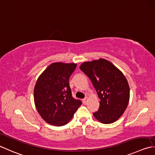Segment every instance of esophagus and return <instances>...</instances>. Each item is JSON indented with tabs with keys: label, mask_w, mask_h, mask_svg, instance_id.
<instances>
[{
	"label": "esophagus",
	"mask_w": 155,
	"mask_h": 155,
	"mask_svg": "<svg viewBox=\"0 0 155 155\" xmlns=\"http://www.w3.org/2000/svg\"><path fill=\"white\" fill-rule=\"evenodd\" d=\"M88 100H89V98H88L87 97H86L83 99V103H84V104H87Z\"/></svg>",
	"instance_id": "1"
}]
</instances>
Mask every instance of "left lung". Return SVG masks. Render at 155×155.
<instances>
[{
    "label": "left lung",
    "instance_id": "1",
    "mask_svg": "<svg viewBox=\"0 0 155 155\" xmlns=\"http://www.w3.org/2000/svg\"><path fill=\"white\" fill-rule=\"evenodd\" d=\"M80 69L91 81L97 92L100 105L93 113L103 124L116 122L125 111L130 99V88L126 78L108 60L100 58L83 62Z\"/></svg>",
    "mask_w": 155,
    "mask_h": 155
}]
</instances>
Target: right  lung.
<instances>
[{
	"instance_id": "1",
	"label": "right lung",
	"mask_w": 155,
	"mask_h": 155,
	"mask_svg": "<svg viewBox=\"0 0 155 155\" xmlns=\"http://www.w3.org/2000/svg\"><path fill=\"white\" fill-rule=\"evenodd\" d=\"M76 67L74 63H52L36 82L33 92L35 107L51 125H65L82 104L80 100L72 97L68 82Z\"/></svg>"
}]
</instances>
